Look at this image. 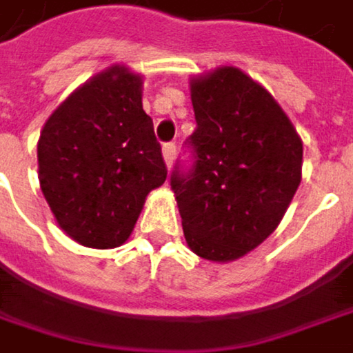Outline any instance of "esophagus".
Returning <instances> with one entry per match:
<instances>
[{
    "mask_svg": "<svg viewBox=\"0 0 353 353\" xmlns=\"http://www.w3.org/2000/svg\"><path fill=\"white\" fill-rule=\"evenodd\" d=\"M162 156H164L166 166H172V162H174V158H176V145H174V143H164Z\"/></svg>",
    "mask_w": 353,
    "mask_h": 353,
    "instance_id": "obj_1",
    "label": "esophagus"
}]
</instances>
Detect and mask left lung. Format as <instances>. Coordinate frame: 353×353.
Listing matches in <instances>:
<instances>
[{
	"mask_svg": "<svg viewBox=\"0 0 353 353\" xmlns=\"http://www.w3.org/2000/svg\"><path fill=\"white\" fill-rule=\"evenodd\" d=\"M193 166L170 187L193 254L233 262L281 223L301 181L303 145L274 97L233 66L191 81Z\"/></svg>",
	"mask_w": 353,
	"mask_h": 353,
	"instance_id": "obj_1",
	"label": "left lung"
}]
</instances>
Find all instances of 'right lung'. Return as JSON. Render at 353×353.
I'll return each instance as SVG.
<instances>
[{
  "label": "right lung",
  "instance_id": "add662e5",
  "mask_svg": "<svg viewBox=\"0 0 353 353\" xmlns=\"http://www.w3.org/2000/svg\"><path fill=\"white\" fill-rule=\"evenodd\" d=\"M141 87L139 74L112 66L72 91L41 130V191L60 229L85 248L122 245L148 193L166 181Z\"/></svg>",
  "mask_w": 353,
  "mask_h": 353
}]
</instances>
